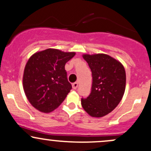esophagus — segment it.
I'll use <instances>...</instances> for the list:
<instances>
[{"label":"esophagus","mask_w":151,"mask_h":151,"mask_svg":"<svg viewBox=\"0 0 151 151\" xmlns=\"http://www.w3.org/2000/svg\"><path fill=\"white\" fill-rule=\"evenodd\" d=\"M78 82H74V83H72V88L74 89H76L77 88V87H78Z\"/></svg>","instance_id":"34e87169"}]
</instances>
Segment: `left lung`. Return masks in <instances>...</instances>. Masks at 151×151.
Wrapping results in <instances>:
<instances>
[{
    "mask_svg": "<svg viewBox=\"0 0 151 151\" xmlns=\"http://www.w3.org/2000/svg\"><path fill=\"white\" fill-rule=\"evenodd\" d=\"M92 75L91 92L81 102L84 110L94 117H103L120 103L125 89L126 74L120 62L104 54H84Z\"/></svg>",
    "mask_w": 151,
    "mask_h": 151,
    "instance_id": "left-lung-1",
    "label": "left lung"
}]
</instances>
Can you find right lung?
I'll return each mask as SVG.
<instances>
[{
  "instance_id": "obj_1",
  "label": "right lung",
  "mask_w": 151,
  "mask_h": 151,
  "mask_svg": "<svg viewBox=\"0 0 151 151\" xmlns=\"http://www.w3.org/2000/svg\"><path fill=\"white\" fill-rule=\"evenodd\" d=\"M75 55L47 49L33 54L25 67L23 86L26 97L36 109L50 112L57 108L72 89L65 64Z\"/></svg>"
}]
</instances>
